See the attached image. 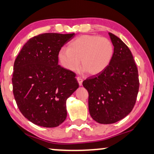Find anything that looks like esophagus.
<instances>
[{"label": "esophagus", "mask_w": 154, "mask_h": 154, "mask_svg": "<svg viewBox=\"0 0 154 154\" xmlns=\"http://www.w3.org/2000/svg\"><path fill=\"white\" fill-rule=\"evenodd\" d=\"M77 81H78V83H79V86H82V82H83V79H82L81 77H77Z\"/></svg>", "instance_id": "obj_1"}]
</instances>
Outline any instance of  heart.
Segmentation results:
<instances>
[{
  "label": "heart",
  "mask_w": 154,
  "mask_h": 154,
  "mask_svg": "<svg viewBox=\"0 0 154 154\" xmlns=\"http://www.w3.org/2000/svg\"><path fill=\"white\" fill-rule=\"evenodd\" d=\"M114 47L106 38L84 35L69 42L68 48L60 50L58 58L64 68L75 72L81 67L87 74L95 75L104 71L112 60Z\"/></svg>",
  "instance_id": "heart-1"
}]
</instances>
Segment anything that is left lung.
Masks as SVG:
<instances>
[{"mask_svg": "<svg viewBox=\"0 0 154 154\" xmlns=\"http://www.w3.org/2000/svg\"><path fill=\"white\" fill-rule=\"evenodd\" d=\"M114 53L107 67L83 82L89 93V111L100 124H109L126 116L135 105L139 88L133 55L126 44L109 32Z\"/></svg>", "mask_w": 154, "mask_h": 154, "instance_id": "left-lung-1", "label": "left lung"}]
</instances>
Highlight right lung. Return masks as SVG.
Here are the masks:
<instances>
[{
    "label": "right lung",
    "instance_id": "add662e5",
    "mask_svg": "<svg viewBox=\"0 0 154 154\" xmlns=\"http://www.w3.org/2000/svg\"><path fill=\"white\" fill-rule=\"evenodd\" d=\"M75 35L35 36L15 60L12 83L15 102L23 115L36 125L56 127L67 117L66 101L79 84L75 72L58 65V54Z\"/></svg>",
    "mask_w": 154,
    "mask_h": 154
}]
</instances>
